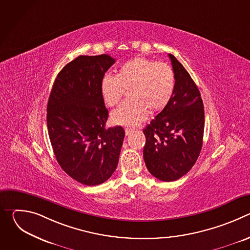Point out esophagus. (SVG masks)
<instances>
[{
    "mask_svg": "<svg viewBox=\"0 0 250 250\" xmlns=\"http://www.w3.org/2000/svg\"><path fill=\"white\" fill-rule=\"evenodd\" d=\"M132 132H133V128H131V127H126V128H125V135H126V136L130 135Z\"/></svg>",
    "mask_w": 250,
    "mask_h": 250,
    "instance_id": "34e87169",
    "label": "esophagus"
}]
</instances>
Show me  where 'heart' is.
I'll use <instances>...</instances> for the list:
<instances>
[{
  "label": "heart",
  "instance_id": "heart-1",
  "mask_svg": "<svg viewBox=\"0 0 250 250\" xmlns=\"http://www.w3.org/2000/svg\"><path fill=\"white\" fill-rule=\"evenodd\" d=\"M175 89L173 69L165 62L146 57H134L119 68L116 76L106 74L100 84V93L108 106L116 105L128 91L129 100L124 102L111 116L119 125H137L149 111L161 112L169 104Z\"/></svg>",
  "mask_w": 250,
  "mask_h": 250
}]
</instances>
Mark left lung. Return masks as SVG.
I'll list each match as a JSON object with an SVG mask.
<instances>
[{"mask_svg": "<svg viewBox=\"0 0 250 250\" xmlns=\"http://www.w3.org/2000/svg\"><path fill=\"white\" fill-rule=\"evenodd\" d=\"M175 75L173 96L144 129V158L157 179L171 182L187 174L203 146L205 112L200 91L184 66L168 55Z\"/></svg>", "mask_w": 250, "mask_h": 250, "instance_id": "8db88e82", "label": "left lung"}]
</instances>
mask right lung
I'll list each match as a JSON object with an SVG mask.
<instances>
[{
    "label": "right lung",
    "mask_w": 250,
    "mask_h": 250,
    "mask_svg": "<svg viewBox=\"0 0 250 250\" xmlns=\"http://www.w3.org/2000/svg\"><path fill=\"white\" fill-rule=\"evenodd\" d=\"M108 54L80 55L57 75L47 104V129L61 168L87 186L104 183L115 172L125 138L122 126L105 127L109 112L101 80L115 63Z\"/></svg>",
    "instance_id": "add662e5"
}]
</instances>
